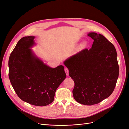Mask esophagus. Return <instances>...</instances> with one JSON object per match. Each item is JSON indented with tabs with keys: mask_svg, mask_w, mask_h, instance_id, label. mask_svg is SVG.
<instances>
[{
	"mask_svg": "<svg viewBox=\"0 0 129 129\" xmlns=\"http://www.w3.org/2000/svg\"><path fill=\"white\" fill-rule=\"evenodd\" d=\"M65 73H66V75L68 76V75H69V71L68 69L65 68Z\"/></svg>",
	"mask_w": 129,
	"mask_h": 129,
	"instance_id": "34e87169",
	"label": "esophagus"
}]
</instances>
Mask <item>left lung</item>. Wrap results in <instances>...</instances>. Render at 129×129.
<instances>
[{
    "label": "left lung",
    "mask_w": 129,
    "mask_h": 129,
    "mask_svg": "<svg viewBox=\"0 0 129 129\" xmlns=\"http://www.w3.org/2000/svg\"><path fill=\"white\" fill-rule=\"evenodd\" d=\"M93 40L91 48L84 49L64 62L69 75L75 83V100L91 106L109 97L119 76L117 53L114 45L104 36L89 32Z\"/></svg>",
    "instance_id": "left-lung-1"
}]
</instances>
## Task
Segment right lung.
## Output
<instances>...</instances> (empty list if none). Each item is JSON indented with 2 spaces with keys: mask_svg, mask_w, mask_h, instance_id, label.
Returning <instances> with one entry per match:
<instances>
[{
  "mask_svg": "<svg viewBox=\"0 0 129 129\" xmlns=\"http://www.w3.org/2000/svg\"><path fill=\"white\" fill-rule=\"evenodd\" d=\"M35 36L20 39L11 52L8 62L9 77L18 97L37 106L52 103L57 88L66 78L64 67L51 68L31 49L36 45Z\"/></svg>",
  "mask_w": 129,
  "mask_h": 129,
  "instance_id": "1",
  "label": "right lung"
}]
</instances>
